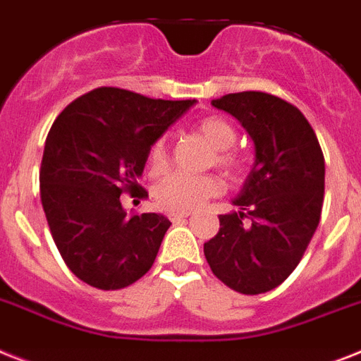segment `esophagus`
Wrapping results in <instances>:
<instances>
[{
	"instance_id": "1",
	"label": "esophagus",
	"mask_w": 361,
	"mask_h": 361,
	"mask_svg": "<svg viewBox=\"0 0 361 361\" xmlns=\"http://www.w3.org/2000/svg\"><path fill=\"white\" fill-rule=\"evenodd\" d=\"M168 217L173 223H178L183 221V219H186V217H190V212H169Z\"/></svg>"
}]
</instances>
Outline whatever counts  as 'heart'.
<instances>
[{"label": "heart", "instance_id": "b5f03b06", "mask_svg": "<svg viewBox=\"0 0 361 361\" xmlns=\"http://www.w3.org/2000/svg\"><path fill=\"white\" fill-rule=\"evenodd\" d=\"M195 130L212 145L217 153V162L228 169L241 168V157L228 151L236 142V130L221 116H207L195 123ZM169 154L166 140H154L149 149V168L151 173L160 175L168 169ZM223 190L221 180L214 175H186L171 173L160 180L154 188V199L164 210L169 212H190L207 202L210 197L219 195Z\"/></svg>", "mask_w": 361, "mask_h": 361}]
</instances>
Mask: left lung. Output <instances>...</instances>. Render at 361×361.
<instances>
[{
    "label": "left lung",
    "instance_id": "left-lung-1",
    "mask_svg": "<svg viewBox=\"0 0 361 361\" xmlns=\"http://www.w3.org/2000/svg\"><path fill=\"white\" fill-rule=\"evenodd\" d=\"M255 142V164L234 204L219 216V232L204 243L214 275L231 290H275L299 266L319 225L324 157L312 125L295 105L267 92L214 99Z\"/></svg>",
    "mask_w": 361,
    "mask_h": 361
}]
</instances>
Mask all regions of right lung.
<instances>
[{
	"mask_svg": "<svg viewBox=\"0 0 361 361\" xmlns=\"http://www.w3.org/2000/svg\"><path fill=\"white\" fill-rule=\"evenodd\" d=\"M195 99H151L101 86L71 101L51 125L40 166V199L68 269L97 290H121L151 269L169 219L127 214L121 195L138 184L149 149Z\"/></svg>",
	"mask_w": 361,
	"mask_h": 361,
	"instance_id": "add662e5",
	"label": "right lung"
}]
</instances>
